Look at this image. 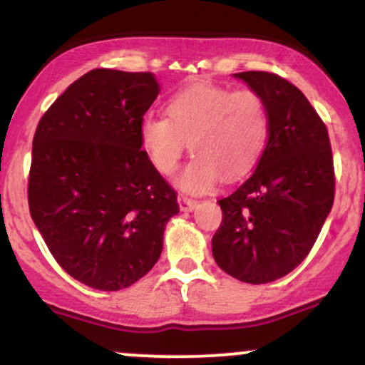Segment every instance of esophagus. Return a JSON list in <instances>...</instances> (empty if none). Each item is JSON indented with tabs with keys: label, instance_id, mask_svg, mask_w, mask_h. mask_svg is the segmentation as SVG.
<instances>
[{
	"label": "esophagus",
	"instance_id": "esophagus-1",
	"mask_svg": "<svg viewBox=\"0 0 365 365\" xmlns=\"http://www.w3.org/2000/svg\"><path fill=\"white\" fill-rule=\"evenodd\" d=\"M178 206L182 211H192L197 206V200L195 199H188L185 195H180L178 197Z\"/></svg>",
	"mask_w": 365,
	"mask_h": 365
}]
</instances>
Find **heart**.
Wrapping results in <instances>:
<instances>
[{
	"mask_svg": "<svg viewBox=\"0 0 365 365\" xmlns=\"http://www.w3.org/2000/svg\"><path fill=\"white\" fill-rule=\"evenodd\" d=\"M168 118L145 115L140 121L142 149L161 175L173 173L190 145L195 156L180 173L183 190L200 194L221 177L235 180L252 170L266 145L269 118L262 96L195 82L166 103Z\"/></svg>",
	"mask_w": 365,
	"mask_h": 365,
	"instance_id": "b5f03b06",
	"label": "heart"
}]
</instances>
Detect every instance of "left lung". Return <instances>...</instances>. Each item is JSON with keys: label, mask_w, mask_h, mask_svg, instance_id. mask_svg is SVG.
Segmentation results:
<instances>
[{"label": "left lung", "mask_w": 365, "mask_h": 365, "mask_svg": "<svg viewBox=\"0 0 365 365\" xmlns=\"http://www.w3.org/2000/svg\"><path fill=\"white\" fill-rule=\"evenodd\" d=\"M235 77L266 103L269 130L249 178L220 199L212 237L217 266L244 283L283 278L311 252L334 200L328 128L302 91L269 72Z\"/></svg>", "instance_id": "left-lung-1"}]
</instances>
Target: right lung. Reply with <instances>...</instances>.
Segmentation results:
<instances>
[{
    "label": "right lung",
    "instance_id": "right-lung-1",
    "mask_svg": "<svg viewBox=\"0 0 365 365\" xmlns=\"http://www.w3.org/2000/svg\"><path fill=\"white\" fill-rule=\"evenodd\" d=\"M159 91L150 72L91 70L36 128L31 216L56 262L96 290H121L148 274L180 211L177 192L140 149V121Z\"/></svg>",
    "mask_w": 365,
    "mask_h": 365
}]
</instances>
